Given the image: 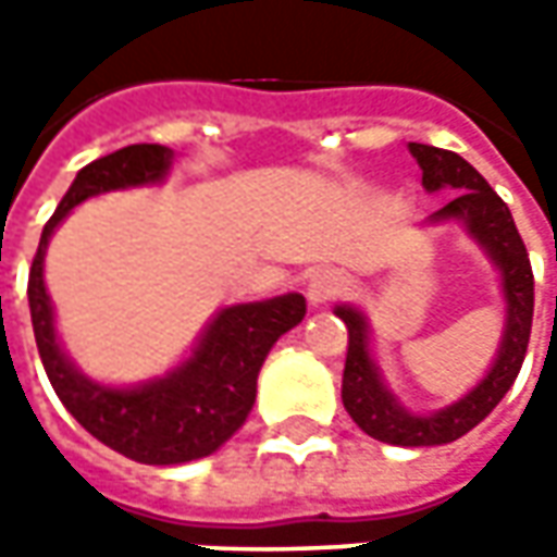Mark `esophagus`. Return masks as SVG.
<instances>
[{"mask_svg":"<svg viewBox=\"0 0 557 557\" xmlns=\"http://www.w3.org/2000/svg\"><path fill=\"white\" fill-rule=\"evenodd\" d=\"M341 294V278L334 275L332 269H315L310 278H307V300L312 307H322Z\"/></svg>","mask_w":557,"mask_h":557,"instance_id":"esophagus-1","label":"esophagus"}]
</instances>
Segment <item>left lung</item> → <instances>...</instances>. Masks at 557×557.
<instances>
[{"label":"left lung","instance_id":"left-lung-1","mask_svg":"<svg viewBox=\"0 0 557 557\" xmlns=\"http://www.w3.org/2000/svg\"><path fill=\"white\" fill-rule=\"evenodd\" d=\"M409 151L421 166V185L428 191H456L449 203L431 213L428 223H461L465 232L486 250L503 275L505 332L496 350V362L483 381L431 416H416L399 406L369 354V322L356 307H334V315L347 325V362H344V409L369 437L391 446H443L453 443L490 416L499 399L508 394L521 372L530 325H533V269L527 247L511 220L508 203L486 185L481 173L456 151H443L434 145L409 141Z\"/></svg>","mask_w":557,"mask_h":557}]
</instances>
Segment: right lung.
I'll return each mask as SVG.
<instances>
[{
	"label": "right lung",
	"mask_w": 557,
	"mask_h": 557,
	"mask_svg": "<svg viewBox=\"0 0 557 557\" xmlns=\"http://www.w3.org/2000/svg\"><path fill=\"white\" fill-rule=\"evenodd\" d=\"M170 163L173 151L166 145H126L86 163L42 228L27 282L36 347L58 399L92 437L141 465H183L216 453L250 416L257 374L272 344L307 315L304 294L225 307L185 362L136 387H108L76 369L58 344L52 300L42 282L49 238L76 203L114 188L163 183Z\"/></svg>",
	"instance_id": "1"
}]
</instances>
